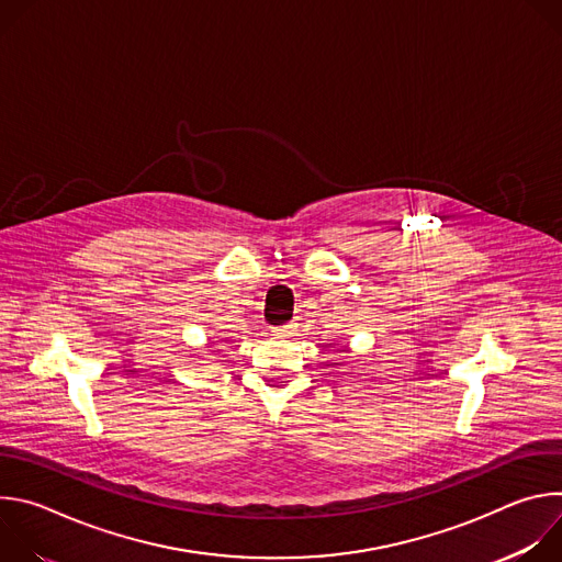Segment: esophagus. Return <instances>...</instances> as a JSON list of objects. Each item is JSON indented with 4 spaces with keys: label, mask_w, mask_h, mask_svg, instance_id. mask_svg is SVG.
Returning <instances> with one entry per match:
<instances>
[{
    "label": "esophagus",
    "mask_w": 562,
    "mask_h": 562,
    "mask_svg": "<svg viewBox=\"0 0 562 562\" xmlns=\"http://www.w3.org/2000/svg\"><path fill=\"white\" fill-rule=\"evenodd\" d=\"M271 334H273V336H286V334H291V325H280V327H273V329H271Z\"/></svg>",
    "instance_id": "1"
}]
</instances>
